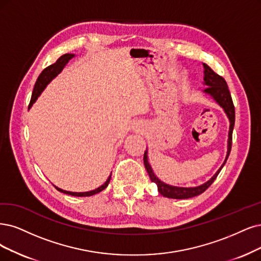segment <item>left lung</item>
<instances>
[{"instance_id": "obj_1", "label": "left lung", "mask_w": 261, "mask_h": 261, "mask_svg": "<svg viewBox=\"0 0 261 261\" xmlns=\"http://www.w3.org/2000/svg\"><path fill=\"white\" fill-rule=\"evenodd\" d=\"M204 67V77H203V85L206 86V88L203 90V93L210 95L212 99H213L221 109L224 110L225 114L227 115V117L229 119V133H228V142H227V155L225 158V161L223 162V165L220 166V168L217 170L215 174L212 176L207 181H205L204 184H202L200 186L196 187H179V186H172L167 184V182L162 181L157 177V175L153 173L151 166L148 162V151L147 149L145 150V153H144V166H145V169L148 173V175L150 177V180L152 182H156V185L158 187V191L160 192V195L166 198L170 199H189L192 197H196L201 195L202 192H204L212 184L213 181L216 179L217 175L219 174L220 170L223 169L225 166V163L229 157V153L231 150V144H232V131L234 127V120H236V113H234V106L232 99H231V94L228 89V86L226 81L223 79V77L216 74L211 67L203 63Z\"/></svg>"}]
</instances>
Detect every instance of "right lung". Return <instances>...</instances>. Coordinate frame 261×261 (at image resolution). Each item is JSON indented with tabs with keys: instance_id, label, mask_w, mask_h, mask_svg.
<instances>
[{
	"instance_id": "1",
	"label": "right lung",
	"mask_w": 261,
	"mask_h": 261,
	"mask_svg": "<svg viewBox=\"0 0 261 261\" xmlns=\"http://www.w3.org/2000/svg\"><path fill=\"white\" fill-rule=\"evenodd\" d=\"M75 55L74 54H65L63 56H61L59 59H58L54 64L49 65L48 67H46V69L40 74V76H38V79L34 85V88H33V92H32V96H31V101H30V104H29V109H31V106L33 105V103L37 100L38 96L41 95V93L44 91V89L46 88V86L49 84L55 77H57L58 75H59L62 70L64 69V66L67 64V62H69L72 58H74ZM111 176H112V173L111 175L108 177V179H106V181L104 182V184L100 187H98L94 190H90V191H85V192H73V191H67V190H63L59 187H56V189L58 191L60 192H63V194H66V195H70V196H75V197H90V196H93L95 194H99L100 191L104 190L106 187L109 186L110 184V180H111Z\"/></svg>"
}]
</instances>
